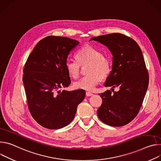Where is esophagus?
I'll return each mask as SVG.
<instances>
[{
	"label": "esophagus",
	"mask_w": 161,
	"mask_h": 161,
	"mask_svg": "<svg viewBox=\"0 0 161 161\" xmlns=\"http://www.w3.org/2000/svg\"><path fill=\"white\" fill-rule=\"evenodd\" d=\"M86 95L87 97H90V96H92L93 95V93H90V92H86Z\"/></svg>",
	"instance_id": "esophagus-1"
}]
</instances>
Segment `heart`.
I'll return each mask as SVG.
<instances>
[{
	"mask_svg": "<svg viewBox=\"0 0 161 161\" xmlns=\"http://www.w3.org/2000/svg\"><path fill=\"white\" fill-rule=\"evenodd\" d=\"M76 60H67L66 69L70 77L77 78L80 73L81 66L87 64V75L74 83V87L78 90L92 92L100 79H105L111 71L112 63L109 58L93 47L86 45L78 50Z\"/></svg>",
	"mask_w": 161,
	"mask_h": 161,
	"instance_id": "b5f03b06",
	"label": "heart"
}]
</instances>
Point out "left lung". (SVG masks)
Instances as JSON below:
<instances>
[{"label":"left lung","mask_w":161,"mask_h":161,"mask_svg":"<svg viewBox=\"0 0 161 161\" xmlns=\"http://www.w3.org/2000/svg\"><path fill=\"white\" fill-rule=\"evenodd\" d=\"M108 47L113 55L112 70L104 86L118 87V92L107 90L99 95L102 103L97 111L99 119L113 127L130 123L138 114L147 93L149 76L142 51L130 37L113 33L93 37Z\"/></svg>","instance_id":"left-lung-1"}]
</instances>
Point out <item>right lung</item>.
I'll list each match as a JSON object with an SVG mask.
<instances>
[{"mask_svg": "<svg viewBox=\"0 0 161 161\" xmlns=\"http://www.w3.org/2000/svg\"><path fill=\"white\" fill-rule=\"evenodd\" d=\"M79 43L69 38L49 36L36 45L25 64L23 82L29 110L45 128L68 125L85 97L82 90L58 92L71 83L65 64L70 51Z\"/></svg>", "mask_w": 161, "mask_h": 161, "instance_id": "1", "label": "right lung"}]
</instances>
